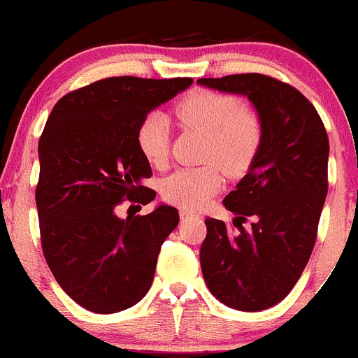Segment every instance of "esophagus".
Wrapping results in <instances>:
<instances>
[{"label": "esophagus", "mask_w": 358, "mask_h": 358, "mask_svg": "<svg viewBox=\"0 0 358 358\" xmlns=\"http://www.w3.org/2000/svg\"><path fill=\"white\" fill-rule=\"evenodd\" d=\"M179 215L182 221H186V219H191V217H196V212L189 210V208H180L179 210Z\"/></svg>", "instance_id": "obj_1"}]
</instances>
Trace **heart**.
<instances>
[{
    "label": "heart",
    "instance_id": "b5f03b06",
    "mask_svg": "<svg viewBox=\"0 0 358 358\" xmlns=\"http://www.w3.org/2000/svg\"><path fill=\"white\" fill-rule=\"evenodd\" d=\"M174 113L184 127L207 137L203 157L214 164L179 169L164 180L162 194L171 203L198 208L221 187L217 164L233 178L249 172L263 146L264 127L252 108L240 106L238 99L228 92L198 88L180 99ZM136 141L151 165H164L169 155L167 120L157 113L148 115L137 127Z\"/></svg>",
    "mask_w": 358,
    "mask_h": 358
}]
</instances>
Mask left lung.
Returning <instances> with one entry per match:
<instances>
[{
    "label": "left lung",
    "instance_id": "1",
    "mask_svg": "<svg viewBox=\"0 0 358 358\" xmlns=\"http://www.w3.org/2000/svg\"><path fill=\"white\" fill-rule=\"evenodd\" d=\"M198 83L247 95L264 127L256 162L222 201L238 215L236 229L205 219L201 273L226 306L266 310L292 291L313 250L329 187L327 132L313 104L277 78L245 73ZM249 217L253 222L245 230L241 222Z\"/></svg>",
    "mask_w": 358,
    "mask_h": 358
}]
</instances>
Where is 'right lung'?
I'll use <instances>...</instances> for the list:
<instances>
[{
  "mask_svg": "<svg viewBox=\"0 0 358 358\" xmlns=\"http://www.w3.org/2000/svg\"><path fill=\"white\" fill-rule=\"evenodd\" d=\"M193 83L191 78L113 76L69 92L54 106L38 144L36 207L41 249L69 298L94 313L139 303L153 284L162 243L178 208L120 219L125 201L150 203V162L136 134L148 113Z\"/></svg>",
  "mask_w": 358,
  "mask_h": 358,
  "instance_id": "add662e5",
  "label": "right lung"
}]
</instances>
